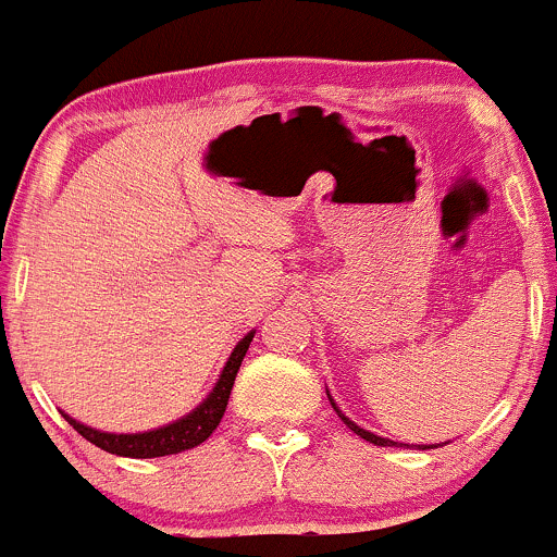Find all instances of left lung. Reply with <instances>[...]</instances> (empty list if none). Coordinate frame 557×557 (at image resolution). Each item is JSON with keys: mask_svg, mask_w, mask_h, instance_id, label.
<instances>
[{"mask_svg": "<svg viewBox=\"0 0 557 557\" xmlns=\"http://www.w3.org/2000/svg\"><path fill=\"white\" fill-rule=\"evenodd\" d=\"M326 397H330V394H326ZM330 403H332V407H335V412H337V416H341V418H343V423H346V426H348V429H351V432H354V434H359V437H362V440H367V443H372V445H381V448H392V445H403V443H394V440H386V437H377V434H372V432H367V429H362V426H357V423H354V421H348V418H346V416H343V412H341V410H337L335 399H332V397H330ZM418 448H421V450H426V448H437V445H418Z\"/></svg>", "mask_w": 557, "mask_h": 557, "instance_id": "8db88e82", "label": "left lung"}]
</instances>
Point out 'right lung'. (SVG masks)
Listing matches in <instances>:
<instances>
[{
    "label": "right lung",
    "instance_id": "add662e5",
    "mask_svg": "<svg viewBox=\"0 0 557 557\" xmlns=\"http://www.w3.org/2000/svg\"><path fill=\"white\" fill-rule=\"evenodd\" d=\"M255 337V330L249 335H244L238 341V346L233 348L231 359H227L225 370H222L220 381L211 388L209 397L203 399L193 412H187L180 421L169 423V426L152 429V432H139V434H112V432H99V429H90L85 423L74 421L72 416L64 418L83 434L88 443H94L96 448L114 453V456H128V458H158V456H174V453L190 450L195 445H200L203 440L211 437L216 426H220L222 416H225L227 399H231L233 383H236L238 367L244 362L246 351H249V343Z\"/></svg>",
    "mask_w": 557,
    "mask_h": 557
}]
</instances>
